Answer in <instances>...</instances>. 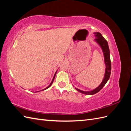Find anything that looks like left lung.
I'll list each match as a JSON object with an SVG mask.
<instances>
[{
	"mask_svg": "<svg viewBox=\"0 0 131 131\" xmlns=\"http://www.w3.org/2000/svg\"><path fill=\"white\" fill-rule=\"evenodd\" d=\"M94 34L95 35L96 38L94 39L97 43H98L100 47H101L102 50L103 51V54H104V62L106 66L105 68V72L104 77L103 78V80L99 85L92 91H89V92H85V91L81 90L80 89H78L77 88H75L76 90H78V92H80L81 93H83L86 95H93L101 90L103 88L107 82L108 81L109 77L111 75V58H110V51H109V48L108 46V44L107 41L105 40V38L103 37L101 33L99 32H94Z\"/></svg>",
	"mask_w": 131,
	"mask_h": 131,
	"instance_id": "1",
	"label": "left lung"
}]
</instances>
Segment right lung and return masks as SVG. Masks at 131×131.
Returning a JSON list of instances; mask_svg holds the SVG:
<instances>
[{"instance_id":"right-lung-1","label":"right lung","mask_w":131,"mask_h":131,"mask_svg":"<svg viewBox=\"0 0 131 131\" xmlns=\"http://www.w3.org/2000/svg\"><path fill=\"white\" fill-rule=\"evenodd\" d=\"M56 72H57V71H56V72H55V74H54V77H53V79H52V81H51V83H50V84L49 85H48L47 88H46L45 89H43V90H42V91L43 90H46V89H48V88H50V86H51V85H52V84L53 83V80H54V77H55V75H56Z\"/></svg>"}]
</instances>
